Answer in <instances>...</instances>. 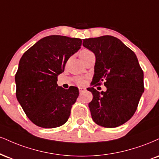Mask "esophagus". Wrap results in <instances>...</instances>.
I'll list each match as a JSON object with an SVG mask.
<instances>
[{
  "label": "esophagus",
  "mask_w": 159,
  "mask_h": 159,
  "mask_svg": "<svg viewBox=\"0 0 159 159\" xmlns=\"http://www.w3.org/2000/svg\"><path fill=\"white\" fill-rule=\"evenodd\" d=\"M78 89H79L80 93H84V92H85L86 88H84V87H78Z\"/></svg>",
  "instance_id": "34e87169"
}]
</instances>
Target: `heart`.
I'll return each instance as SVG.
<instances>
[{
	"instance_id": "obj_1",
	"label": "heart",
	"mask_w": 159,
	"mask_h": 159,
	"mask_svg": "<svg viewBox=\"0 0 159 159\" xmlns=\"http://www.w3.org/2000/svg\"><path fill=\"white\" fill-rule=\"evenodd\" d=\"M91 53H93V52H92L91 51L88 50V49H82V50L80 52V54H79L80 58H81V59H83L84 57H86L88 55L91 54ZM84 81H85V80L82 79V78H80V79L78 80V83L79 84H82L84 83Z\"/></svg>"
}]
</instances>
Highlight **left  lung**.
Wrapping results in <instances>:
<instances>
[{
    "mask_svg": "<svg viewBox=\"0 0 159 159\" xmlns=\"http://www.w3.org/2000/svg\"><path fill=\"white\" fill-rule=\"evenodd\" d=\"M83 46L95 55L93 84L104 81L107 90L89 87L92 118L101 127L121 126L132 118L144 93V72L136 55L121 41L111 35L86 38Z\"/></svg>",
    "mask_w": 159,
    "mask_h": 159,
    "instance_id": "1",
    "label": "left lung"
}]
</instances>
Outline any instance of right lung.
<instances>
[{
	"label": "right lung",
	"mask_w": 159,
	"mask_h": 159,
	"mask_svg": "<svg viewBox=\"0 0 159 159\" xmlns=\"http://www.w3.org/2000/svg\"><path fill=\"white\" fill-rule=\"evenodd\" d=\"M81 39L61 35L41 38L25 52L15 75L16 97L27 117L43 128L67 121L79 91L57 84L68 59L81 48Z\"/></svg>",
	"instance_id": "right-lung-1"
}]
</instances>
